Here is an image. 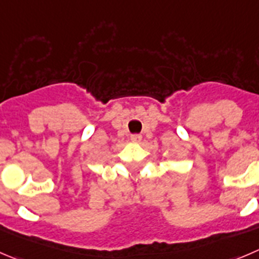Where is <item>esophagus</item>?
Listing matches in <instances>:
<instances>
[{"label":"esophagus","mask_w":259,"mask_h":259,"mask_svg":"<svg viewBox=\"0 0 259 259\" xmlns=\"http://www.w3.org/2000/svg\"><path fill=\"white\" fill-rule=\"evenodd\" d=\"M142 140V136L139 134H135V135H131V141L132 142H140Z\"/></svg>","instance_id":"esophagus-1"}]
</instances>
